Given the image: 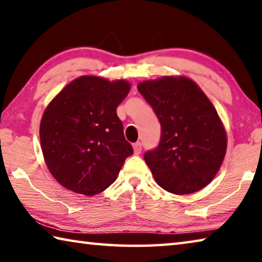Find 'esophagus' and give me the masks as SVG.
Returning <instances> with one entry per match:
<instances>
[{
    "mask_svg": "<svg viewBox=\"0 0 262 262\" xmlns=\"http://www.w3.org/2000/svg\"><path fill=\"white\" fill-rule=\"evenodd\" d=\"M133 148H134V153H135V155H140V153L142 152V144H141L140 142L135 143V144L133 145Z\"/></svg>",
    "mask_w": 262,
    "mask_h": 262,
    "instance_id": "34e87169",
    "label": "esophagus"
}]
</instances>
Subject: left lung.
Returning <instances> with one entry per match:
<instances>
[{
	"label": "left lung",
	"instance_id": "1",
	"mask_svg": "<svg viewBox=\"0 0 262 262\" xmlns=\"http://www.w3.org/2000/svg\"><path fill=\"white\" fill-rule=\"evenodd\" d=\"M137 89L161 125L159 146L144 155L158 185L177 195L206 187L227 150L226 130L211 101L185 76L144 80Z\"/></svg>",
	"mask_w": 262,
	"mask_h": 262
}]
</instances>
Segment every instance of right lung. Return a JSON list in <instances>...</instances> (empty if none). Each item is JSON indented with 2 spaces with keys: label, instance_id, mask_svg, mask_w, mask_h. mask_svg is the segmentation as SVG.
<instances>
[{
  "label": "right lung",
  "instance_id": "1",
  "mask_svg": "<svg viewBox=\"0 0 262 262\" xmlns=\"http://www.w3.org/2000/svg\"><path fill=\"white\" fill-rule=\"evenodd\" d=\"M130 84L99 76H80L50 102L39 125L40 147L56 182L91 196L114 183L133 155L117 106Z\"/></svg>",
  "mask_w": 262,
  "mask_h": 262
}]
</instances>
